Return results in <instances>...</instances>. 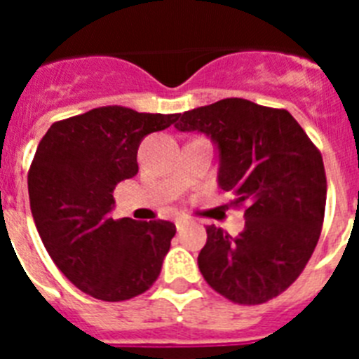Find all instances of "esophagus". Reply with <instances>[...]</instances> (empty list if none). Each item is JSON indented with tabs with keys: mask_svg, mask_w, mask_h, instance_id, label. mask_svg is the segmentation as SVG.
Instances as JSON below:
<instances>
[{
	"mask_svg": "<svg viewBox=\"0 0 359 359\" xmlns=\"http://www.w3.org/2000/svg\"><path fill=\"white\" fill-rule=\"evenodd\" d=\"M174 223H176L177 230H183V228H185L187 224H190V221L187 217H176V221H174Z\"/></svg>",
	"mask_w": 359,
	"mask_h": 359,
	"instance_id": "1",
	"label": "esophagus"
}]
</instances>
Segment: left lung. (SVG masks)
<instances>
[{
  "label": "left lung",
  "instance_id": "left-lung-1",
  "mask_svg": "<svg viewBox=\"0 0 359 359\" xmlns=\"http://www.w3.org/2000/svg\"><path fill=\"white\" fill-rule=\"evenodd\" d=\"M217 149V185L244 203L237 237L214 224L198 257L205 280L237 304H262L302 273L318 243L327 182L322 154L286 109L224 98L176 115Z\"/></svg>",
  "mask_w": 359,
  "mask_h": 359
}]
</instances>
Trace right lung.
Masks as SVG:
<instances>
[{
	"instance_id": "1",
	"label": "right lung",
	"mask_w": 359,
	"mask_h": 359,
	"mask_svg": "<svg viewBox=\"0 0 359 359\" xmlns=\"http://www.w3.org/2000/svg\"><path fill=\"white\" fill-rule=\"evenodd\" d=\"M176 115L122 106L55 122L28 172L30 210L44 248L73 286L120 302L142 294L160 275L176 226L170 221H115L113 190L138 172V147Z\"/></svg>"
}]
</instances>
